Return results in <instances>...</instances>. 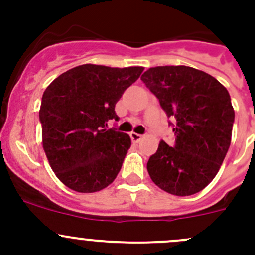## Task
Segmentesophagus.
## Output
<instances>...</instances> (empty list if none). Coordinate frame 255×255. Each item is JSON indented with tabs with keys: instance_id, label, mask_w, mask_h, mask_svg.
<instances>
[{
	"instance_id": "obj_1",
	"label": "esophagus",
	"mask_w": 255,
	"mask_h": 255,
	"mask_svg": "<svg viewBox=\"0 0 255 255\" xmlns=\"http://www.w3.org/2000/svg\"><path fill=\"white\" fill-rule=\"evenodd\" d=\"M142 137H143V135L138 134V133H134V132L130 133V139H132V142H134V143L139 142V140L142 139Z\"/></svg>"
}]
</instances>
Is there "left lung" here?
<instances>
[{
  "instance_id": "8db88e82",
  "label": "left lung",
  "mask_w": 255,
  "mask_h": 255,
  "mask_svg": "<svg viewBox=\"0 0 255 255\" xmlns=\"http://www.w3.org/2000/svg\"><path fill=\"white\" fill-rule=\"evenodd\" d=\"M140 80L173 118L175 142L160 140L146 169L156 186L189 196L207 186L220 170L235 123L231 96L213 76L190 66H156Z\"/></svg>"
}]
</instances>
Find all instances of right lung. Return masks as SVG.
<instances>
[{
	"label": "right lung",
	"instance_id": "1",
	"mask_svg": "<svg viewBox=\"0 0 255 255\" xmlns=\"http://www.w3.org/2000/svg\"><path fill=\"white\" fill-rule=\"evenodd\" d=\"M142 66L109 68L85 64L58 76L40 105L43 148L64 185L78 192L105 189L116 179L130 148L129 135L115 127V106L138 80Z\"/></svg>",
	"mask_w": 255,
	"mask_h": 255
}]
</instances>
